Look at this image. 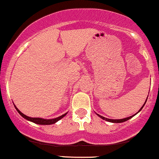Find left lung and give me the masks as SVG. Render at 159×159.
<instances>
[{
	"label": "left lung",
	"instance_id": "8db88e82",
	"mask_svg": "<svg viewBox=\"0 0 159 159\" xmlns=\"http://www.w3.org/2000/svg\"><path fill=\"white\" fill-rule=\"evenodd\" d=\"M147 100H148V98H147L146 101H145V102H144V104H143V106H142L141 108H140V110H139V111H137V112L136 113V114L133 115V116H129V117H127V118H124V119H108V118H105V117H104V116H100V115L97 114V113H96V114L98 115V116H99V117L101 118V119H104V120H105V121H108V122H114V123H120V122H126V121H127V120H129V119H130L131 118H132V117H134V116H136V115H137V113H138V112H140V111H141V109H142V108H143V106H144L145 103H146Z\"/></svg>",
	"mask_w": 159,
	"mask_h": 159
}]
</instances>
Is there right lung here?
I'll list each match as a JSON object with an SVG mask.
<instances>
[{
  "mask_svg": "<svg viewBox=\"0 0 159 159\" xmlns=\"http://www.w3.org/2000/svg\"><path fill=\"white\" fill-rule=\"evenodd\" d=\"M14 106H15V108H16V109L17 110L18 112L20 114V116H22V117H23L24 119H25L26 120L30 121V122H34V123L39 124V125H51V124H54V123H55V122H58V121H59L60 119H62V118L64 117V116H66V114H67V112H66V113H65V114H63L62 116H59V117H57V118H54V119H42V118H32V117H29V116H25V115H24L23 113L21 112V111L18 109L17 107H16L15 105H14Z\"/></svg>",
  "mask_w": 159,
  "mask_h": 159,
  "instance_id": "add662e5",
  "label": "right lung"
}]
</instances>
